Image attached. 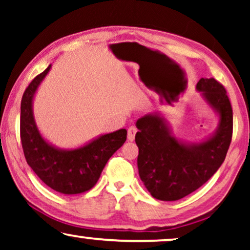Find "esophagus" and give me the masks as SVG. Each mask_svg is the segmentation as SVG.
<instances>
[{
    "mask_svg": "<svg viewBox=\"0 0 250 250\" xmlns=\"http://www.w3.org/2000/svg\"><path fill=\"white\" fill-rule=\"evenodd\" d=\"M138 132V128L134 127V126H131L127 131V140L128 141H133L135 139V134Z\"/></svg>",
    "mask_w": 250,
    "mask_h": 250,
    "instance_id": "obj_1",
    "label": "esophagus"
}]
</instances>
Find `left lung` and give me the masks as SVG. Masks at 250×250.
<instances>
[{
	"label": "left lung",
	"instance_id": "8db88e82",
	"mask_svg": "<svg viewBox=\"0 0 250 250\" xmlns=\"http://www.w3.org/2000/svg\"><path fill=\"white\" fill-rule=\"evenodd\" d=\"M196 90L218 116L215 132L203 141L176 139L168 122L156 112L136 121L139 175L158 200H179L199 189L220 168L230 146L233 114L224 86L215 78H200Z\"/></svg>",
	"mask_w": 250,
	"mask_h": 250
}]
</instances>
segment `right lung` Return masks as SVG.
Returning a JSON list of instances; mask_svg holds the SVG:
<instances>
[{
    "label": "right lung",
    "instance_id": "add662e5",
    "mask_svg": "<svg viewBox=\"0 0 250 250\" xmlns=\"http://www.w3.org/2000/svg\"><path fill=\"white\" fill-rule=\"evenodd\" d=\"M51 64L32 81L20 105V138L26 162L37 176L57 192L78 194L95 186L109 158L124 145L127 131L102 134L75 149H61L43 138L33 112L36 91Z\"/></svg>",
    "mask_w": 250,
    "mask_h": 250
}]
</instances>
